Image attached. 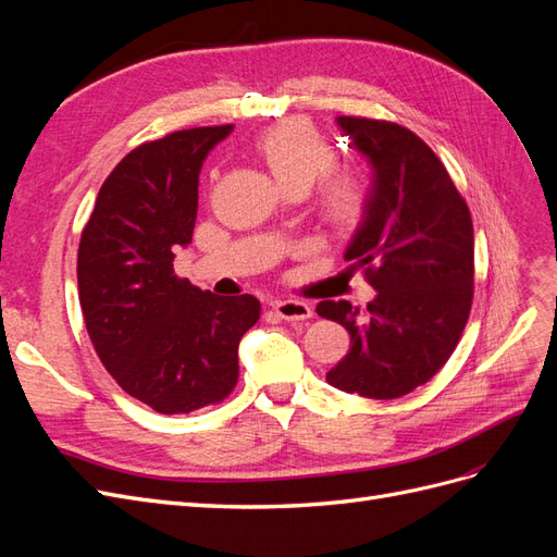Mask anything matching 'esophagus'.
<instances>
[{"label":"esophagus","mask_w":557,"mask_h":557,"mask_svg":"<svg viewBox=\"0 0 557 557\" xmlns=\"http://www.w3.org/2000/svg\"><path fill=\"white\" fill-rule=\"evenodd\" d=\"M272 309L283 320H288V323H299V320H309L313 315L311 305H307V301H299V299H276V301H272Z\"/></svg>","instance_id":"esophagus-1"}]
</instances>
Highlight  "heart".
Segmentation results:
<instances>
[{"label": "heart", "instance_id": "1", "mask_svg": "<svg viewBox=\"0 0 557 557\" xmlns=\"http://www.w3.org/2000/svg\"><path fill=\"white\" fill-rule=\"evenodd\" d=\"M258 156L285 190H309L332 164V148L307 121H283L262 132ZM369 205V190L358 174H334L320 185L318 207L336 227H356Z\"/></svg>", "mask_w": 557, "mask_h": 557}]
</instances>
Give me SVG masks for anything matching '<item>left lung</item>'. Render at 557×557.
<instances>
[{
	"mask_svg": "<svg viewBox=\"0 0 557 557\" xmlns=\"http://www.w3.org/2000/svg\"><path fill=\"white\" fill-rule=\"evenodd\" d=\"M336 125L372 166L344 258L364 267L376 297L367 311L346 299L315 307L350 334L327 383L395 399L428 383L458 346L474 295V227L446 166L411 129L350 115Z\"/></svg>",
	"mask_w": 557,
	"mask_h": 557,
	"instance_id": "8db88e82",
	"label": "left lung"
}]
</instances>
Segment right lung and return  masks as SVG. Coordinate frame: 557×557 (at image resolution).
I'll list each match as a JSON object with an SVG mask.
<instances>
[{
  "label": "right lung",
  "instance_id": "1",
  "mask_svg": "<svg viewBox=\"0 0 557 557\" xmlns=\"http://www.w3.org/2000/svg\"><path fill=\"white\" fill-rule=\"evenodd\" d=\"M232 125L193 127L141 144L99 188L81 234L78 299L99 360L158 413L225 399L239 342L258 323L252 295L218 297L174 274L193 242L199 172Z\"/></svg>",
  "mask_w": 557,
  "mask_h": 557
}]
</instances>
